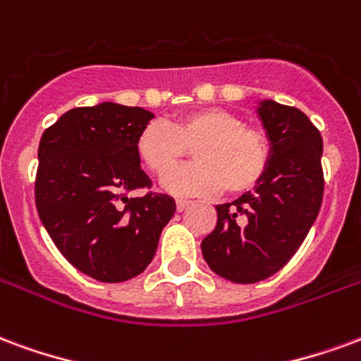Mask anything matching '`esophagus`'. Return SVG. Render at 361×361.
<instances>
[{
  "mask_svg": "<svg viewBox=\"0 0 361 361\" xmlns=\"http://www.w3.org/2000/svg\"><path fill=\"white\" fill-rule=\"evenodd\" d=\"M190 204H192L190 200H177V209L178 212H184V209L190 206Z\"/></svg>",
  "mask_w": 361,
  "mask_h": 361,
  "instance_id": "esophagus-1",
  "label": "esophagus"
}]
</instances>
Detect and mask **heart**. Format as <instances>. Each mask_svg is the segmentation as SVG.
Instances as JSON below:
<instances>
[{"mask_svg":"<svg viewBox=\"0 0 361 361\" xmlns=\"http://www.w3.org/2000/svg\"><path fill=\"white\" fill-rule=\"evenodd\" d=\"M195 146L196 164L169 171ZM136 154L173 194H215L227 186L238 194L254 188L267 173L269 142L235 113L221 107L194 109L165 123H148L136 136Z\"/></svg>","mask_w":361,"mask_h":361,"instance_id":"b5f03b06","label":"heart"}]
</instances>
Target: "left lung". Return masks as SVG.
<instances>
[{
    "instance_id": "8db88e82",
    "label": "left lung",
    "mask_w": 361,
    "mask_h": 361,
    "mask_svg": "<svg viewBox=\"0 0 361 361\" xmlns=\"http://www.w3.org/2000/svg\"><path fill=\"white\" fill-rule=\"evenodd\" d=\"M271 159L254 190L215 206L217 225L202 254L219 277L250 285L283 269L319 213L323 200V140L296 107L273 99L257 104Z\"/></svg>"
}]
</instances>
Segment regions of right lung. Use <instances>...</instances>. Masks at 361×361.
<instances>
[{
    "mask_svg": "<svg viewBox=\"0 0 361 361\" xmlns=\"http://www.w3.org/2000/svg\"><path fill=\"white\" fill-rule=\"evenodd\" d=\"M154 113L102 102L63 113L38 146L36 209L71 265L102 283L140 275L154 259L175 200L148 192L136 136Z\"/></svg>",
    "mask_w": 361,
    "mask_h": 361,
    "instance_id": "add662e5",
    "label": "right lung"
}]
</instances>
